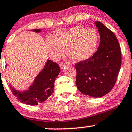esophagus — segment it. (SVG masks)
Returning <instances> with one entry per match:
<instances>
[{"instance_id":"1","label":"esophagus","mask_w":132,"mask_h":132,"mask_svg":"<svg viewBox=\"0 0 132 132\" xmlns=\"http://www.w3.org/2000/svg\"><path fill=\"white\" fill-rule=\"evenodd\" d=\"M59 66H60L61 69H63L64 67L65 66H66V64H65L64 63H62V62H61V63H59Z\"/></svg>"}]
</instances>
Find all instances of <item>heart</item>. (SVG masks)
Masks as SVG:
<instances>
[{"mask_svg":"<svg viewBox=\"0 0 132 132\" xmlns=\"http://www.w3.org/2000/svg\"><path fill=\"white\" fill-rule=\"evenodd\" d=\"M95 30L78 26L56 31L53 37H47L46 48L53 59L63 56L66 48L68 54L75 61H82L93 54L98 44Z\"/></svg>","mask_w":132,"mask_h":132,"instance_id":"1","label":"heart"}]
</instances>
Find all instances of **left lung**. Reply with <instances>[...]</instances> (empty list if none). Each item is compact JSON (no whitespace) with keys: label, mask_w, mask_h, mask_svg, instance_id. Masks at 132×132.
Segmentation results:
<instances>
[{"label":"left lung","mask_w":132,"mask_h":132,"mask_svg":"<svg viewBox=\"0 0 132 132\" xmlns=\"http://www.w3.org/2000/svg\"><path fill=\"white\" fill-rule=\"evenodd\" d=\"M100 42L92 57L75 64L76 85L84 95L100 98L115 85L121 64V48L112 31L100 22H95Z\"/></svg>","instance_id":"8db88e82"}]
</instances>
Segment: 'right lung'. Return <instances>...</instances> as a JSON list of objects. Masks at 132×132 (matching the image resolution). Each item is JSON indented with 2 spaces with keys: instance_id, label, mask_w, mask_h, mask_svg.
<instances>
[{
  "instance_id": "right-lung-1",
  "label": "right lung",
  "mask_w": 132,
  "mask_h": 132,
  "mask_svg": "<svg viewBox=\"0 0 132 132\" xmlns=\"http://www.w3.org/2000/svg\"><path fill=\"white\" fill-rule=\"evenodd\" d=\"M34 31L39 32L40 30L34 29ZM60 71L57 63L48 59L28 91L19 92L9 85L10 89L21 102L28 105H37L46 100L53 93L54 81Z\"/></svg>"
}]
</instances>
